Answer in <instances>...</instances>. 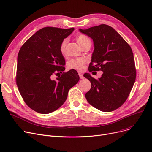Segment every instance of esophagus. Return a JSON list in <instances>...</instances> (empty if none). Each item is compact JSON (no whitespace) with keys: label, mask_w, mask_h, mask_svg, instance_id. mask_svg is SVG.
<instances>
[{"label":"esophagus","mask_w":152,"mask_h":152,"mask_svg":"<svg viewBox=\"0 0 152 152\" xmlns=\"http://www.w3.org/2000/svg\"><path fill=\"white\" fill-rule=\"evenodd\" d=\"M79 77H80V79H83L84 78V76H83V75L82 73H79Z\"/></svg>","instance_id":"34e87169"}]
</instances>
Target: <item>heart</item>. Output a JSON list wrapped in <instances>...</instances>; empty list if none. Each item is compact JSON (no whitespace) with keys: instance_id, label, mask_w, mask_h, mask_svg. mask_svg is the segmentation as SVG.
Returning <instances> with one entry per match:
<instances>
[{"instance_id":"b5f03b06","label":"heart","mask_w":152,"mask_h":152,"mask_svg":"<svg viewBox=\"0 0 152 152\" xmlns=\"http://www.w3.org/2000/svg\"><path fill=\"white\" fill-rule=\"evenodd\" d=\"M77 41L78 44L80 45L82 47L87 42L91 41L90 39L84 35H79L77 38ZM67 44V39H65L63 40L60 47V52L61 53H64L65 52L66 45ZM86 63V60L83 58H77V59H73L70 60L68 63V67L69 69H75L77 70H82L84 67V63Z\"/></svg>"}]
</instances>
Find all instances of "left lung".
<instances>
[{
	"label": "left lung",
	"instance_id": "8db88e82",
	"mask_svg": "<svg viewBox=\"0 0 152 152\" xmlns=\"http://www.w3.org/2000/svg\"><path fill=\"white\" fill-rule=\"evenodd\" d=\"M79 31L94 41V50L88 70L103 71L98 79L89 73L84 75L91 83L86 98L92 106L100 111H114L127 100L135 81L132 50L120 34L105 24L87 29H79Z\"/></svg>",
	"mask_w": 152,
	"mask_h": 152
}]
</instances>
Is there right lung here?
<instances>
[{"mask_svg":"<svg viewBox=\"0 0 152 152\" xmlns=\"http://www.w3.org/2000/svg\"><path fill=\"white\" fill-rule=\"evenodd\" d=\"M74 29L43 28L29 37L19 51L16 83L26 104L37 113L48 114L57 110L79 80L75 69L63 72L57 80L51 79L53 73L65 69L60 47Z\"/></svg>","mask_w":152,"mask_h":152,"instance_id":"obj_1","label":"right lung"}]
</instances>
